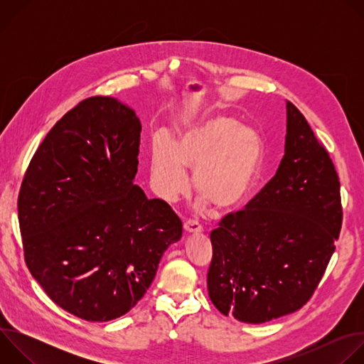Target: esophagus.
<instances>
[{
	"mask_svg": "<svg viewBox=\"0 0 364 364\" xmlns=\"http://www.w3.org/2000/svg\"><path fill=\"white\" fill-rule=\"evenodd\" d=\"M184 230L187 233H200L203 230V228H201V225L197 220L188 219V220L184 222Z\"/></svg>",
	"mask_w": 364,
	"mask_h": 364,
	"instance_id": "esophagus-1",
	"label": "esophagus"
}]
</instances>
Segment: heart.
Segmentation results:
<instances>
[{
	"label": "heart",
	"mask_w": 364,
	"mask_h": 364,
	"mask_svg": "<svg viewBox=\"0 0 364 364\" xmlns=\"http://www.w3.org/2000/svg\"><path fill=\"white\" fill-rule=\"evenodd\" d=\"M261 136L229 117H212L190 122L174 145L155 138L151 152V181L157 194L174 201L186 194L194 174L198 196L216 209L239 204L256 183L262 166Z\"/></svg>",
	"instance_id": "obj_1"
}]
</instances>
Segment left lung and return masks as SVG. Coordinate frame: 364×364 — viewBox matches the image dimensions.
Masks as SVG:
<instances>
[{
  "label": "left lung",
  "mask_w": 364,
  "mask_h": 364,
  "mask_svg": "<svg viewBox=\"0 0 364 364\" xmlns=\"http://www.w3.org/2000/svg\"><path fill=\"white\" fill-rule=\"evenodd\" d=\"M341 223L336 167L305 117L287 102L285 155L277 174L210 233L212 302L250 324L295 313L317 289Z\"/></svg>",
  "instance_id": "8db88e82"
}]
</instances>
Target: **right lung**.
I'll return each mask as SVG.
<instances>
[{
  "label": "right lung",
  "instance_id": "add662e5",
  "mask_svg": "<svg viewBox=\"0 0 364 364\" xmlns=\"http://www.w3.org/2000/svg\"><path fill=\"white\" fill-rule=\"evenodd\" d=\"M141 122L114 97L92 96L48 131L18 193L27 268L50 299L86 321L136 305L183 223L134 184Z\"/></svg>",
  "mask_w": 364,
  "mask_h": 364
}]
</instances>
